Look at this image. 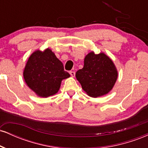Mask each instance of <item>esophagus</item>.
<instances>
[{
  "instance_id": "esophagus-1",
  "label": "esophagus",
  "mask_w": 148,
  "mask_h": 148,
  "mask_svg": "<svg viewBox=\"0 0 148 148\" xmlns=\"http://www.w3.org/2000/svg\"><path fill=\"white\" fill-rule=\"evenodd\" d=\"M69 74H70L71 76H72V77H74V76H75V72H73V71L69 72Z\"/></svg>"
}]
</instances>
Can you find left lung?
Returning a JSON list of instances; mask_svg holds the SVG:
<instances>
[{"mask_svg": "<svg viewBox=\"0 0 148 148\" xmlns=\"http://www.w3.org/2000/svg\"><path fill=\"white\" fill-rule=\"evenodd\" d=\"M118 70L113 60L101 52H90L84 58V66L76 73V78L88 96L98 97L108 94L118 79Z\"/></svg>", "mask_w": 148, "mask_h": 148, "instance_id": "left-lung-1", "label": "left lung"}]
</instances>
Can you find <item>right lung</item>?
I'll list each match as a JSON object with an SVG mask.
<instances>
[{
    "label": "right lung",
    "instance_id": "obj_1",
    "mask_svg": "<svg viewBox=\"0 0 148 148\" xmlns=\"http://www.w3.org/2000/svg\"><path fill=\"white\" fill-rule=\"evenodd\" d=\"M23 79L27 86L37 96L48 97L60 89L61 82L70 75L64 70L62 62L47 48L34 51L25 64Z\"/></svg>",
    "mask_w": 148,
    "mask_h": 148
}]
</instances>
